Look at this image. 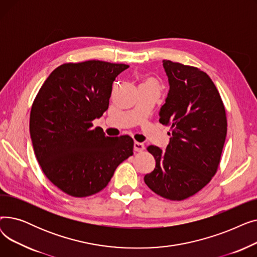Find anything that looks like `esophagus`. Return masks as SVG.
Wrapping results in <instances>:
<instances>
[{
  "label": "esophagus",
  "mask_w": 257,
  "mask_h": 257,
  "mask_svg": "<svg viewBox=\"0 0 257 257\" xmlns=\"http://www.w3.org/2000/svg\"><path fill=\"white\" fill-rule=\"evenodd\" d=\"M144 150H145V145L143 143H139V142L134 143V151L142 152Z\"/></svg>",
  "instance_id": "esophagus-1"
}]
</instances>
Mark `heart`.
<instances>
[{
    "mask_svg": "<svg viewBox=\"0 0 257 257\" xmlns=\"http://www.w3.org/2000/svg\"><path fill=\"white\" fill-rule=\"evenodd\" d=\"M147 81H148V82H154V83H156L153 79H149V80H147ZM156 84H157V83H156Z\"/></svg>",
    "mask_w": 257,
    "mask_h": 257,
    "instance_id": "heart-1",
    "label": "heart"
}]
</instances>
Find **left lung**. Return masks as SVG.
<instances>
[{"label": "left lung", "instance_id": "left-lung-1", "mask_svg": "<svg viewBox=\"0 0 257 257\" xmlns=\"http://www.w3.org/2000/svg\"><path fill=\"white\" fill-rule=\"evenodd\" d=\"M163 63L170 90L159 121L171 125L172 138L166 152L156 146L147 148L156 166L144 180L158 196L181 201L201 191L217 173L227 117L220 93L205 72L171 60Z\"/></svg>", "mask_w": 257, "mask_h": 257}]
</instances>
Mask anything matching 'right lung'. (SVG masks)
I'll return each instance as SVG.
<instances>
[{"instance_id": "obj_1", "label": "right lung", "mask_w": 257, "mask_h": 257, "mask_svg": "<svg viewBox=\"0 0 257 257\" xmlns=\"http://www.w3.org/2000/svg\"><path fill=\"white\" fill-rule=\"evenodd\" d=\"M129 65L100 60L63 63L40 87L30 113V136L47 178L76 198L107 186L133 154L129 136L106 137L92 120L108 109L115 77Z\"/></svg>"}]
</instances>
